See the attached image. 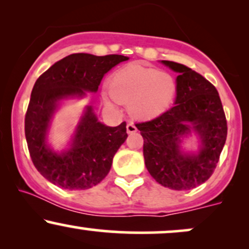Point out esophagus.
Here are the masks:
<instances>
[{
    "label": "esophagus",
    "mask_w": 249,
    "mask_h": 249,
    "mask_svg": "<svg viewBox=\"0 0 249 249\" xmlns=\"http://www.w3.org/2000/svg\"><path fill=\"white\" fill-rule=\"evenodd\" d=\"M126 131H127V133H136L137 127L134 126L133 123H128V124L126 125Z\"/></svg>",
    "instance_id": "esophagus-1"
}]
</instances>
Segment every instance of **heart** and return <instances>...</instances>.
<instances>
[{"mask_svg": "<svg viewBox=\"0 0 249 249\" xmlns=\"http://www.w3.org/2000/svg\"><path fill=\"white\" fill-rule=\"evenodd\" d=\"M178 84L173 75L133 63L117 70L108 79V91H103L105 105L127 104L136 119L148 121L166 112L176 99Z\"/></svg>", "mask_w": 249, "mask_h": 249, "instance_id": "b5f03b06", "label": "heart"}]
</instances>
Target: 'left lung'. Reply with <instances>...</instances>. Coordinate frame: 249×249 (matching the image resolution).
<instances>
[{
  "mask_svg": "<svg viewBox=\"0 0 249 249\" xmlns=\"http://www.w3.org/2000/svg\"><path fill=\"white\" fill-rule=\"evenodd\" d=\"M177 76L174 107L136 127L144 138L145 165L157 182L176 191L192 190L212 176L227 137V122L218 91L200 73L176 62L161 61ZM198 134L199 150L186 153L181 142Z\"/></svg>",
  "mask_w": 249,
  "mask_h": 249,
  "instance_id": "1",
  "label": "left lung"
}]
</instances>
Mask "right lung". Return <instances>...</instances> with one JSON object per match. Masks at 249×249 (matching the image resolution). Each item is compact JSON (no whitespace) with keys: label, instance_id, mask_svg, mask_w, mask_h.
<instances>
[{"label":"right lung","instance_id":"1","mask_svg":"<svg viewBox=\"0 0 249 249\" xmlns=\"http://www.w3.org/2000/svg\"><path fill=\"white\" fill-rule=\"evenodd\" d=\"M127 59L123 55L72 53L37 78L25 115V139L37 171L56 186L87 190L107 176L113 156L127 138L126 123L107 126L98 122L92 107H87L69 148L53 151L48 144V133L62 101L97 92L105 73Z\"/></svg>","mask_w":249,"mask_h":249}]
</instances>
